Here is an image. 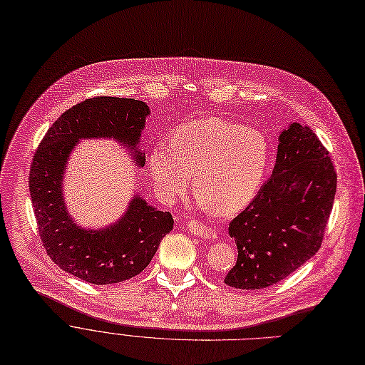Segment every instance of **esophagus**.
<instances>
[{"instance_id":"1","label":"esophagus","mask_w":365,"mask_h":365,"mask_svg":"<svg viewBox=\"0 0 365 365\" xmlns=\"http://www.w3.org/2000/svg\"><path fill=\"white\" fill-rule=\"evenodd\" d=\"M187 229L197 237H201V238H205V240H212V241L217 240V234H216L215 229L208 227V226H205L200 222H189Z\"/></svg>"}]
</instances>
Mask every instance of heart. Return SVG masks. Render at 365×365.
<instances>
[{"mask_svg": "<svg viewBox=\"0 0 365 365\" xmlns=\"http://www.w3.org/2000/svg\"><path fill=\"white\" fill-rule=\"evenodd\" d=\"M269 146L260 133L212 117L178 127L170 143H158L149 168L158 198L170 204L194 176V190L204 207L219 216L234 215L257 195Z\"/></svg>", "mask_w": 365, "mask_h": 365, "instance_id": "obj_1", "label": "heart"}]
</instances>
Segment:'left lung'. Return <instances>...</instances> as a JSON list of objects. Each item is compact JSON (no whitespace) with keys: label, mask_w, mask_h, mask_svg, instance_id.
Wrapping results in <instances>:
<instances>
[{"label":"left lung","mask_w":365,"mask_h":365,"mask_svg":"<svg viewBox=\"0 0 365 365\" xmlns=\"http://www.w3.org/2000/svg\"><path fill=\"white\" fill-rule=\"evenodd\" d=\"M336 186L333 163L315 133L299 123L282 128L271 179L229 223L238 259L225 284L266 289L308 262L321 247Z\"/></svg>","instance_id":"left-lung-1"}]
</instances>
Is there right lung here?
Here are the masks:
<instances>
[{"instance_id":"1","label":"right lung","mask_w":365,"mask_h":365,"mask_svg":"<svg viewBox=\"0 0 365 365\" xmlns=\"http://www.w3.org/2000/svg\"><path fill=\"white\" fill-rule=\"evenodd\" d=\"M149 106L142 101L94 98L72 106L48 128L29 173V190L38 232L47 255L65 272L90 284L106 285L139 275L173 229L168 212H160L134 194L123 216L101 229L83 227L69 215L63 179L75 146L87 139H112L145 165L139 149Z\"/></svg>"}]
</instances>
